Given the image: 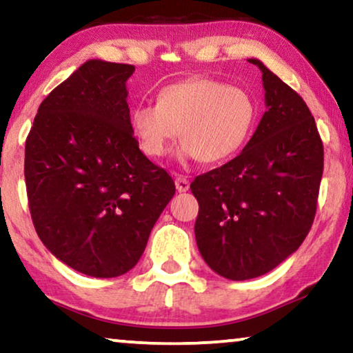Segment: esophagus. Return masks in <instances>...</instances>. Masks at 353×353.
I'll use <instances>...</instances> for the list:
<instances>
[{
	"label": "esophagus",
	"instance_id": "esophagus-1",
	"mask_svg": "<svg viewBox=\"0 0 353 353\" xmlns=\"http://www.w3.org/2000/svg\"><path fill=\"white\" fill-rule=\"evenodd\" d=\"M175 186L180 192H185V191L190 190V181H188L185 176L180 175V176L175 178Z\"/></svg>",
	"mask_w": 353,
	"mask_h": 353
}]
</instances>
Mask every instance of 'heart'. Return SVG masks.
Segmentation results:
<instances>
[{"label":"heart","mask_w":353,"mask_h":353,"mask_svg":"<svg viewBox=\"0 0 353 353\" xmlns=\"http://www.w3.org/2000/svg\"><path fill=\"white\" fill-rule=\"evenodd\" d=\"M255 117L257 108L248 91L199 77L163 86L157 104L134 105L130 127L149 157L165 156L180 133L181 161L220 163L241 151Z\"/></svg>","instance_id":"obj_1"}]
</instances>
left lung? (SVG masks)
I'll return each instance as SVG.
<instances>
[{
	"label": "left lung",
	"instance_id": "obj_1",
	"mask_svg": "<svg viewBox=\"0 0 353 353\" xmlns=\"http://www.w3.org/2000/svg\"><path fill=\"white\" fill-rule=\"evenodd\" d=\"M262 70L265 110L233 161L196 176V243L220 276L244 281L272 272L303 243L316 214L323 143L305 101Z\"/></svg>",
	"mask_w": 353,
	"mask_h": 353
}]
</instances>
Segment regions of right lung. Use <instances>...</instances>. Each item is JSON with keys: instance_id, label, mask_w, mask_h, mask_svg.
<instances>
[{"instance_id": "right-lung-1", "label": "right lung", "mask_w": 353, "mask_h": 353, "mask_svg": "<svg viewBox=\"0 0 353 353\" xmlns=\"http://www.w3.org/2000/svg\"><path fill=\"white\" fill-rule=\"evenodd\" d=\"M134 67L86 61L38 108L26 141V185L37 234L77 272L115 278L138 263L172 176L139 151L127 80Z\"/></svg>"}]
</instances>
